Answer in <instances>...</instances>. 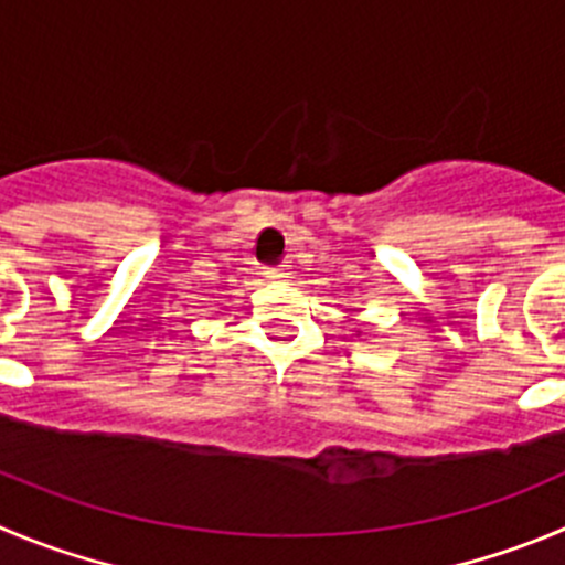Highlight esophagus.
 I'll use <instances>...</instances> for the list:
<instances>
[{
  "instance_id": "obj_1",
  "label": "esophagus",
  "mask_w": 565,
  "mask_h": 565,
  "mask_svg": "<svg viewBox=\"0 0 565 565\" xmlns=\"http://www.w3.org/2000/svg\"><path fill=\"white\" fill-rule=\"evenodd\" d=\"M267 278H276V281H284V278H289V265L267 267Z\"/></svg>"
}]
</instances>
